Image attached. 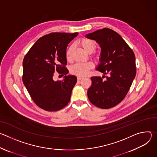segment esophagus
<instances>
[{
    "label": "esophagus",
    "mask_w": 157,
    "mask_h": 157,
    "mask_svg": "<svg viewBox=\"0 0 157 157\" xmlns=\"http://www.w3.org/2000/svg\"><path fill=\"white\" fill-rule=\"evenodd\" d=\"M83 78L82 77H81V76H78V81L79 82V81L81 80V79H82Z\"/></svg>",
    "instance_id": "obj_1"
}]
</instances>
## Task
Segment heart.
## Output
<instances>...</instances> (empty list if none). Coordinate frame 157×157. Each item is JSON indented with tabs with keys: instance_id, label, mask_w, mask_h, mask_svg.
<instances>
[{
	"instance_id": "obj_1",
	"label": "heart",
	"mask_w": 157,
	"mask_h": 157,
	"mask_svg": "<svg viewBox=\"0 0 157 157\" xmlns=\"http://www.w3.org/2000/svg\"><path fill=\"white\" fill-rule=\"evenodd\" d=\"M79 43L83 49L87 53H91L96 48V44L94 41L87 38H81L79 40ZM73 46L70 45L66 52V56L68 60L70 59ZM94 64L92 62L88 61L85 63H78L73 65L71 68V72L78 76L83 77L86 76L89 70L93 68Z\"/></svg>"
}]
</instances>
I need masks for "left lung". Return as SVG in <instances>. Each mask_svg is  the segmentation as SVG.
Here are the masks:
<instances>
[{
    "label": "left lung",
    "mask_w": 157,
    "mask_h": 157,
    "mask_svg": "<svg viewBox=\"0 0 157 157\" xmlns=\"http://www.w3.org/2000/svg\"><path fill=\"white\" fill-rule=\"evenodd\" d=\"M86 38L96 40L101 48L97 70L109 75L105 81L103 77H91L87 96L96 107L110 109L119 104L129 91L136 75V56L121 36L110 29L87 34Z\"/></svg>",
    "instance_id": "obj_1"
}]
</instances>
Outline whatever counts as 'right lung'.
Wrapping results in <instances>:
<instances>
[{
    "mask_svg": "<svg viewBox=\"0 0 157 157\" xmlns=\"http://www.w3.org/2000/svg\"><path fill=\"white\" fill-rule=\"evenodd\" d=\"M78 33L55 32L40 38L23 61L22 80L33 102L47 111H57L70 101L77 78L66 75V48ZM55 72L64 75L62 81L55 82Z\"/></svg>",
    "mask_w": 157,
    "mask_h": 157,
    "instance_id": "add662e5",
    "label": "right lung"
}]
</instances>
